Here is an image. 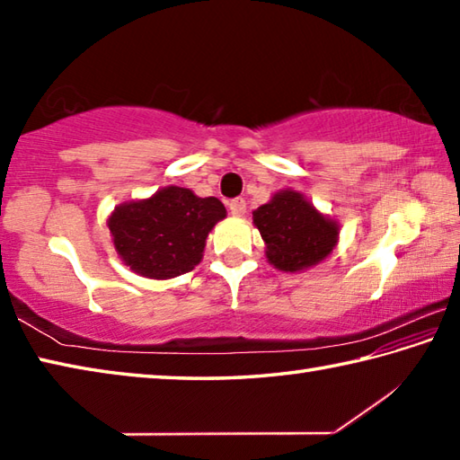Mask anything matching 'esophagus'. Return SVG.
Masks as SVG:
<instances>
[{"label": "esophagus", "mask_w": 460, "mask_h": 460, "mask_svg": "<svg viewBox=\"0 0 460 460\" xmlns=\"http://www.w3.org/2000/svg\"><path fill=\"white\" fill-rule=\"evenodd\" d=\"M229 211L235 217H243L247 211V202L243 199H233L229 200Z\"/></svg>", "instance_id": "34e87169"}]
</instances>
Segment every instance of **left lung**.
Masks as SVG:
<instances>
[{"label": "left lung", "instance_id": "8db88e82", "mask_svg": "<svg viewBox=\"0 0 460 460\" xmlns=\"http://www.w3.org/2000/svg\"><path fill=\"white\" fill-rule=\"evenodd\" d=\"M253 225L268 245V260L282 271L316 266L332 252L339 225L326 219L300 192L282 190L253 211Z\"/></svg>", "mask_w": 460, "mask_h": 460}]
</instances>
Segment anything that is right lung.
I'll use <instances>...</instances> for the list:
<instances>
[{
    "instance_id": "add662e5",
    "label": "right lung",
    "mask_w": 460,
    "mask_h": 460,
    "mask_svg": "<svg viewBox=\"0 0 460 460\" xmlns=\"http://www.w3.org/2000/svg\"><path fill=\"white\" fill-rule=\"evenodd\" d=\"M223 202L168 186L152 199L126 202L109 217L113 245L137 274L166 279L190 271L202 258L208 231L225 219Z\"/></svg>"
}]
</instances>
